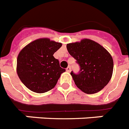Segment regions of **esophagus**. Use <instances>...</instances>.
Returning a JSON list of instances; mask_svg holds the SVG:
<instances>
[{"label": "esophagus", "instance_id": "34e87169", "mask_svg": "<svg viewBox=\"0 0 129 129\" xmlns=\"http://www.w3.org/2000/svg\"><path fill=\"white\" fill-rule=\"evenodd\" d=\"M66 71L68 72H71V67L70 66H68V68H66Z\"/></svg>", "mask_w": 129, "mask_h": 129}]
</instances>
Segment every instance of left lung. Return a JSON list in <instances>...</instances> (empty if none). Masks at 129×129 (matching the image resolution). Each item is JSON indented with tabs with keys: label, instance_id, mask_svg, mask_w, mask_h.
Wrapping results in <instances>:
<instances>
[{
	"label": "left lung",
	"instance_id": "1",
	"mask_svg": "<svg viewBox=\"0 0 129 129\" xmlns=\"http://www.w3.org/2000/svg\"><path fill=\"white\" fill-rule=\"evenodd\" d=\"M66 47L80 68L78 74L70 73L78 88L91 94L99 92L108 84L114 64L111 55L106 49L88 39L68 43Z\"/></svg>",
	"mask_w": 129,
	"mask_h": 129
}]
</instances>
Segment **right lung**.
<instances>
[{
    "mask_svg": "<svg viewBox=\"0 0 129 129\" xmlns=\"http://www.w3.org/2000/svg\"><path fill=\"white\" fill-rule=\"evenodd\" d=\"M62 44L42 38L26 45L17 57V72L23 84L36 93H45L56 85L66 72L53 57Z\"/></svg>",
    "mask_w": 129,
    "mask_h": 129,
    "instance_id": "1",
    "label": "right lung"
}]
</instances>
